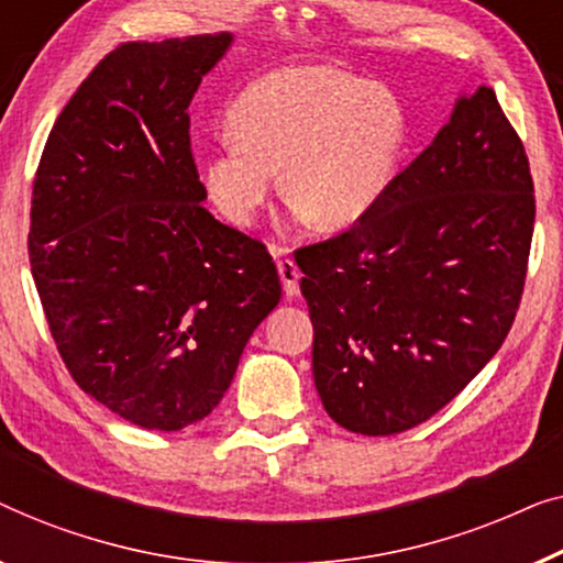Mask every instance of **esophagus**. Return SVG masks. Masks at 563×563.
<instances>
[{
	"label": "esophagus",
	"instance_id": "34e87169",
	"mask_svg": "<svg viewBox=\"0 0 563 563\" xmlns=\"http://www.w3.org/2000/svg\"><path fill=\"white\" fill-rule=\"evenodd\" d=\"M278 273H280V280H283V290L288 298H296L298 296V280H300V273L296 263H292L290 257L278 260Z\"/></svg>",
	"mask_w": 563,
	"mask_h": 563
}]
</instances>
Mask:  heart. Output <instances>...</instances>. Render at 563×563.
<instances>
[{"label":"heart","mask_w":563,"mask_h":563,"mask_svg":"<svg viewBox=\"0 0 563 563\" xmlns=\"http://www.w3.org/2000/svg\"><path fill=\"white\" fill-rule=\"evenodd\" d=\"M408 145L400 99L329 66H285L242 89L203 165L211 201L250 224L283 165V194L334 232L377 209Z\"/></svg>","instance_id":"heart-1"}]
</instances>
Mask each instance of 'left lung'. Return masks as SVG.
Here are the masks:
<instances>
[{"instance_id": "left-lung-1", "label": "left lung", "mask_w": 563, "mask_h": 563, "mask_svg": "<svg viewBox=\"0 0 563 563\" xmlns=\"http://www.w3.org/2000/svg\"><path fill=\"white\" fill-rule=\"evenodd\" d=\"M533 219L526 150L479 86L375 211L296 252L313 383L342 429L408 431L479 375L516 319Z\"/></svg>"}]
</instances>
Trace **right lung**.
Listing matches in <instances>:
<instances>
[{
    "label": "right lung",
    "instance_id": "obj_1",
    "mask_svg": "<svg viewBox=\"0 0 563 563\" xmlns=\"http://www.w3.org/2000/svg\"><path fill=\"white\" fill-rule=\"evenodd\" d=\"M232 33L124 43L63 109L30 211V265L76 385L124 421L180 431L232 385L278 306L265 244L203 209L188 104Z\"/></svg>",
    "mask_w": 563,
    "mask_h": 563
}]
</instances>
